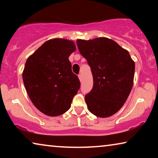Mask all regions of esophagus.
<instances>
[{"instance_id":"esophagus-1","label":"esophagus","mask_w":158,"mask_h":158,"mask_svg":"<svg viewBox=\"0 0 158 158\" xmlns=\"http://www.w3.org/2000/svg\"><path fill=\"white\" fill-rule=\"evenodd\" d=\"M78 77H79V80H80V81H81V80H82L81 74H79V75H78Z\"/></svg>"}]
</instances>
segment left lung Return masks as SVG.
<instances>
[{"instance_id":"left-lung-1","label":"left lung","mask_w":158,"mask_h":158,"mask_svg":"<svg viewBox=\"0 0 158 158\" xmlns=\"http://www.w3.org/2000/svg\"><path fill=\"white\" fill-rule=\"evenodd\" d=\"M77 44L93 77V89L85 96L88 109L98 117L111 116L123 106L132 90L135 62L126 49L106 37L77 40Z\"/></svg>"}]
</instances>
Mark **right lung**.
I'll use <instances>...</instances> for the list:
<instances>
[{
    "label": "right lung",
    "instance_id": "right-lung-1",
    "mask_svg": "<svg viewBox=\"0 0 158 158\" xmlns=\"http://www.w3.org/2000/svg\"><path fill=\"white\" fill-rule=\"evenodd\" d=\"M75 50L73 41L54 38L26 60L22 73L26 92L35 106L47 116L65 113L79 89V79L68 59Z\"/></svg>",
    "mask_w": 158,
    "mask_h": 158
}]
</instances>
